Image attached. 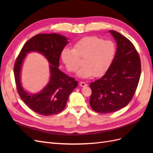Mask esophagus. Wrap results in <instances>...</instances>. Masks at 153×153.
<instances>
[{
    "mask_svg": "<svg viewBox=\"0 0 153 153\" xmlns=\"http://www.w3.org/2000/svg\"><path fill=\"white\" fill-rule=\"evenodd\" d=\"M79 84H80V85L81 87H86V86H87V84H85V83L84 82H80Z\"/></svg>",
    "mask_w": 153,
    "mask_h": 153,
    "instance_id": "34e87169",
    "label": "esophagus"
}]
</instances>
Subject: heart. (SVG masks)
Instances as JSON below:
<instances>
[{
	"label": "heart",
	"mask_w": 153,
	"mask_h": 153,
	"mask_svg": "<svg viewBox=\"0 0 153 153\" xmlns=\"http://www.w3.org/2000/svg\"><path fill=\"white\" fill-rule=\"evenodd\" d=\"M116 47L112 41L96 36L84 37L75 43L73 49L64 48L61 57L69 72H75L80 65V58H84V64L78 69L76 75L81 78H87L102 75L112 64Z\"/></svg>",
	"instance_id": "obj_1"
}]
</instances>
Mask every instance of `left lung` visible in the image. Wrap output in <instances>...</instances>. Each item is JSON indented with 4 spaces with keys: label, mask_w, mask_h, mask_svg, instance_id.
Segmentation results:
<instances>
[{
    "label": "left lung",
    "mask_w": 153,
    "mask_h": 153,
    "mask_svg": "<svg viewBox=\"0 0 153 153\" xmlns=\"http://www.w3.org/2000/svg\"><path fill=\"white\" fill-rule=\"evenodd\" d=\"M109 32L117 43L114 59L105 75L90 84L91 107L101 114L116 112L129 103L141 72L140 57L133 43L116 31Z\"/></svg>",
    "instance_id": "8db88e82"
}]
</instances>
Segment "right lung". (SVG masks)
<instances>
[{"label": "right lung", "mask_w": 153, "mask_h": 153, "mask_svg": "<svg viewBox=\"0 0 153 153\" xmlns=\"http://www.w3.org/2000/svg\"><path fill=\"white\" fill-rule=\"evenodd\" d=\"M68 38L59 34H39L32 37L24 45L14 66V75L18 94L29 107L42 115L57 114L65 108L69 96L78 85V82L60 70L59 59ZM34 51L43 54L50 65L51 78L40 92L32 94L26 91L21 83V71L26 54Z\"/></svg>", "instance_id": "right-lung-1"}]
</instances>
